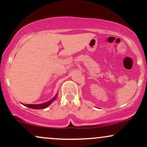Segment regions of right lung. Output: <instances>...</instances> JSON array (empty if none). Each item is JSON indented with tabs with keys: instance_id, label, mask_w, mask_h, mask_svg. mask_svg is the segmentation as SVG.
<instances>
[{
	"instance_id": "1",
	"label": "right lung",
	"mask_w": 147,
	"mask_h": 147,
	"mask_svg": "<svg viewBox=\"0 0 147 147\" xmlns=\"http://www.w3.org/2000/svg\"><path fill=\"white\" fill-rule=\"evenodd\" d=\"M57 97V94L55 96L53 99H52L50 101H48V102L43 103V104H23V105L27 106V107L30 108V109H45L48 106H49L50 104H51V103L52 102L55 100Z\"/></svg>"
}]
</instances>
